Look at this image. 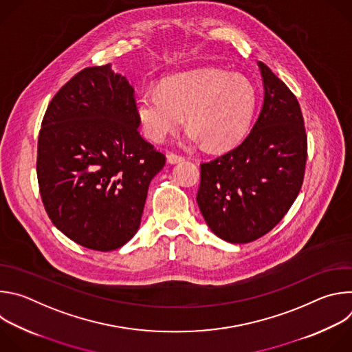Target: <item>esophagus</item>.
Returning a JSON list of instances; mask_svg holds the SVG:
<instances>
[{
	"label": "esophagus",
	"mask_w": 352,
	"mask_h": 352,
	"mask_svg": "<svg viewBox=\"0 0 352 352\" xmlns=\"http://www.w3.org/2000/svg\"><path fill=\"white\" fill-rule=\"evenodd\" d=\"M184 160H185L184 156H178V155H175V153H168V155H167V162H168L170 164H177V163H181V162H184Z\"/></svg>",
	"instance_id": "obj_1"
}]
</instances>
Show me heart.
Returning <instances> with one entry per match:
<instances>
[{"label":"heart","mask_w":352,"mask_h":352,"mask_svg":"<svg viewBox=\"0 0 352 352\" xmlns=\"http://www.w3.org/2000/svg\"><path fill=\"white\" fill-rule=\"evenodd\" d=\"M258 91L246 76L223 69H199L167 78L162 90L139 94L136 116L144 135L163 142L186 121L188 140L210 148L241 142L252 125Z\"/></svg>","instance_id":"heart-1"}]
</instances>
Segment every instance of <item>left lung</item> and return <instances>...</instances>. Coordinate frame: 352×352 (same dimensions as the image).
Instances as JSON below:
<instances>
[{"label":"left lung","mask_w":352,"mask_h":352,"mask_svg":"<svg viewBox=\"0 0 352 352\" xmlns=\"http://www.w3.org/2000/svg\"><path fill=\"white\" fill-rule=\"evenodd\" d=\"M265 98L249 135L200 166L197 205L209 228L231 243L252 242L287 214L304 182L308 139L294 93L259 63Z\"/></svg>","instance_id":"8db88e82"}]
</instances>
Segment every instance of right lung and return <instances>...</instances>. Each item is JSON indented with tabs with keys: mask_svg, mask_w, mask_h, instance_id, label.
Returning <instances> with one entry per match:
<instances>
[{
	"mask_svg": "<svg viewBox=\"0 0 352 352\" xmlns=\"http://www.w3.org/2000/svg\"><path fill=\"white\" fill-rule=\"evenodd\" d=\"M133 87L111 65L90 67L50 102L37 143V181L53 224L109 252L138 231L150 181L166 156L138 126Z\"/></svg>",
	"mask_w": 352,
	"mask_h": 352,
	"instance_id": "right-lung-1",
	"label": "right lung"
}]
</instances>
